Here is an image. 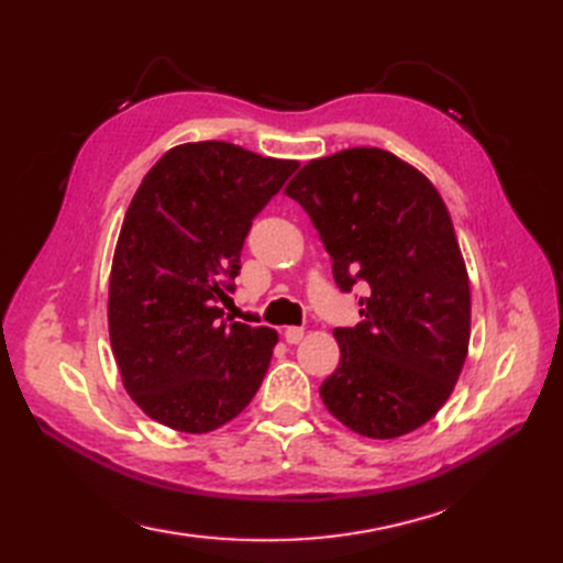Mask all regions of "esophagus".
Returning a JSON list of instances; mask_svg holds the SVG:
<instances>
[{
    "mask_svg": "<svg viewBox=\"0 0 563 563\" xmlns=\"http://www.w3.org/2000/svg\"><path fill=\"white\" fill-rule=\"evenodd\" d=\"M284 339L289 341V344H298V341L303 339V327H286L284 329Z\"/></svg>",
    "mask_w": 563,
    "mask_h": 563,
    "instance_id": "34e87169",
    "label": "esophagus"
}]
</instances>
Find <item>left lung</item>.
<instances>
[{
  "label": "left lung",
  "instance_id": "8db88e82",
  "mask_svg": "<svg viewBox=\"0 0 563 563\" xmlns=\"http://www.w3.org/2000/svg\"><path fill=\"white\" fill-rule=\"evenodd\" d=\"M318 229L361 322L336 327L341 358L320 396L363 437L418 430L454 391L471 339V286L437 188L379 147L308 162L286 188Z\"/></svg>",
  "mask_w": 563,
  "mask_h": 563
}]
</instances>
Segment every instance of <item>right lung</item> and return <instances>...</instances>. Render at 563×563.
<instances>
[{"label": "right lung", "instance_id": "add662e5", "mask_svg": "<svg viewBox=\"0 0 563 563\" xmlns=\"http://www.w3.org/2000/svg\"><path fill=\"white\" fill-rule=\"evenodd\" d=\"M298 162L222 141L172 147L123 217L109 277V339L131 399L202 434L251 404L277 332L224 318L253 219Z\"/></svg>", "mask_w": 563, "mask_h": 563}]
</instances>
